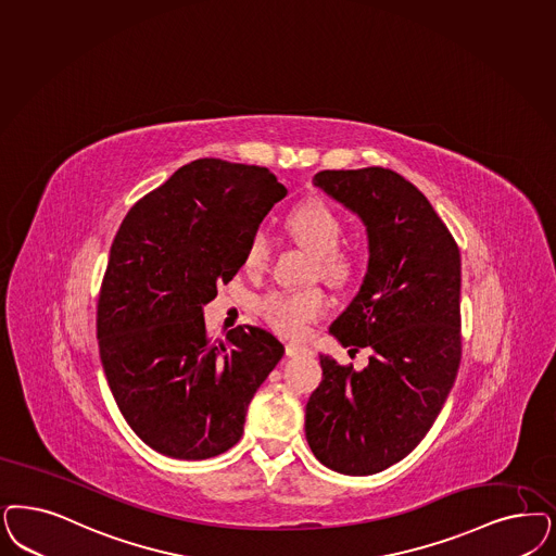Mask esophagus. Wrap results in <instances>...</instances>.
Listing matches in <instances>:
<instances>
[{"mask_svg": "<svg viewBox=\"0 0 556 556\" xmlns=\"http://www.w3.org/2000/svg\"><path fill=\"white\" fill-rule=\"evenodd\" d=\"M286 353H288L289 357H300L304 353H309V349L306 345H302V343H288L286 345Z\"/></svg>", "mask_w": 556, "mask_h": 556, "instance_id": "obj_1", "label": "esophagus"}]
</instances>
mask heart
<instances>
[{"instance_id":"1","label":"heart","mask_w":556,"mask_h":556,"mask_svg":"<svg viewBox=\"0 0 556 556\" xmlns=\"http://www.w3.org/2000/svg\"><path fill=\"white\" fill-rule=\"evenodd\" d=\"M289 236L314 256V273L332 283L345 281L353 268V261L345 250L339 249L343 224L339 215L325 203H306L289 213L286 222ZM270 240L267 231L258 230L250 238L244 252V267L261 270L267 267ZM261 312L268 325L279 334L302 337L309 323L326 312V298L320 289H281L270 291L261 300Z\"/></svg>"}]
</instances>
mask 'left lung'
<instances>
[{
    "mask_svg": "<svg viewBox=\"0 0 556 556\" xmlns=\"http://www.w3.org/2000/svg\"><path fill=\"white\" fill-rule=\"evenodd\" d=\"M312 185L365 226L364 283L330 334L371 355L362 371L320 355L306 440L326 468L376 475L419 445L456 382L458 244L427 197L388 168L323 170Z\"/></svg>",
    "mask_w": 556,
    "mask_h": 556,
    "instance_id": "obj_1",
    "label": "left lung"
}]
</instances>
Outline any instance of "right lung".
I'll use <instances>...</instances> for the list:
<instances>
[{
    "label": "right lung",
    "instance_id": "add662e5",
    "mask_svg": "<svg viewBox=\"0 0 556 556\" xmlns=\"http://www.w3.org/2000/svg\"><path fill=\"white\" fill-rule=\"evenodd\" d=\"M286 194L267 168L201 157L137 201L116 231L98 298L100 362L125 421L168 458L236 445L254 392L286 353L258 326L211 341L203 318Z\"/></svg>",
    "mask_w": 556,
    "mask_h": 556
}]
</instances>
